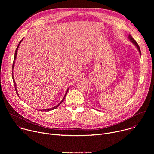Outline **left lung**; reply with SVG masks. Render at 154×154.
<instances>
[{
    "label": "left lung",
    "instance_id": "1",
    "mask_svg": "<svg viewBox=\"0 0 154 154\" xmlns=\"http://www.w3.org/2000/svg\"><path fill=\"white\" fill-rule=\"evenodd\" d=\"M128 39L130 40V41H131V42H133L134 45L136 46V47L137 48V49H138V51H139V52H140V54L141 55V50H140V47H139V46L138 45L137 42L132 38V36H131L130 35H128Z\"/></svg>",
    "mask_w": 154,
    "mask_h": 154
}]
</instances>
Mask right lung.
Instances as JSON below:
<instances>
[{"mask_svg": "<svg viewBox=\"0 0 154 154\" xmlns=\"http://www.w3.org/2000/svg\"><path fill=\"white\" fill-rule=\"evenodd\" d=\"M23 40V39H22V40L19 42V45H18V46H17V47L16 48V51H15V54H14V61H13V66H12V69H13V68H14V63H15V60H16V55H17V49H18V48H19V46L20 45V42H22V41ZM12 78H13V83H14V88H15V90H16V93H17V94L18 95V96H19V94H18V93H17V90H16V83H15V81H14V77H13V71H12ZM68 90L69 89H68L67 90V91H66V94H65V95H64V97H63V99H62V100L57 105H56L55 106H54V107H53V108H49V109H42V110H40L39 111H41V112H49V111H51V110H52V109H55V108H57L60 104H61V102H63V101L64 100V98H65V97H66V94H67V93H68Z\"/></svg>", "mask_w": 154, "mask_h": 154, "instance_id": "1", "label": "right lung"}]
</instances>
